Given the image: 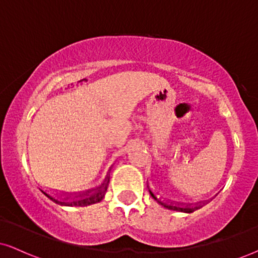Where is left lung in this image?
Here are the masks:
<instances>
[{
    "mask_svg": "<svg viewBox=\"0 0 258 258\" xmlns=\"http://www.w3.org/2000/svg\"><path fill=\"white\" fill-rule=\"evenodd\" d=\"M149 193H150V195H152L153 197V199L154 200H156L158 201V204H160V205L161 206H164V207H166V209H168V210H173V211H178V212H185V214H191V212H194L195 210H199V209H201V207H203V205H195V206H183V205H177V204H168V203H165L164 200H161V199H159V198H156L155 195L153 194V191L152 190H149Z\"/></svg>",
    "mask_w": 258,
    "mask_h": 258,
    "instance_id": "8db88e82",
    "label": "left lung"
}]
</instances>
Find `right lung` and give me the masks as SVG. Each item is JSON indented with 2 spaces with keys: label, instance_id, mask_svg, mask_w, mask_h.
Masks as SVG:
<instances>
[{
  "label": "right lung",
  "instance_id": "right-lung-1",
  "mask_svg": "<svg viewBox=\"0 0 258 258\" xmlns=\"http://www.w3.org/2000/svg\"><path fill=\"white\" fill-rule=\"evenodd\" d=\"M110 171L109 170L108 174H106L104 182L100 184L98 188L93 189V190L88 191V193H86L84 195H78V197H74V198H70V197H65V198H61V199H57V198L52 197L51 194L46 193V191H43L44 195H46L47 198H49L52 201H54L55 204H58V205H61V206H88V205H92V204H97L99 203V201L103 200V198H104V195L106 193V189H108V185H109V180H110Z\"/></svg>",
  "mask_w": 258,
  "mask_h": 258
}]
</instances>
